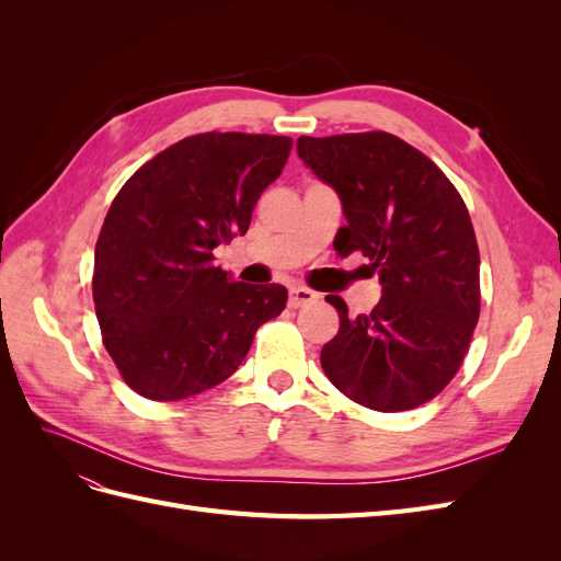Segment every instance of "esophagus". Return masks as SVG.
Returning a JSON list of instances; mask_svg holds the SVG:
<instances>
[{"instance_id":"esophagus-1","label":"esophagus","mask_w":561,"mask_h":561,"mask_svg":"<svg viewBox=\"0 0 561 561\" xmlns=\"http://www.w3.org/2000/svg\"><path fill=\"white\" fill-rule=\"evenodd\" d=\"M318 301V293L309 290V287H290V307H309V304Z\"/></svg>"}]
</instances>
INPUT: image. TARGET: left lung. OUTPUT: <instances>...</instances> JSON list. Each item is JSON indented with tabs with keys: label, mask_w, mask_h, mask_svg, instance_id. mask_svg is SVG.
<instances>
[{
	"label": "left lung",
	"mask_w": 561,
	"mask_h": 561,
	"mask_svg": "<svg viewBox=\"0 0 561 561\" xmlns=\"http://www.w3.org/2000/svg\"><path fill=\"white\" fill-rule=\"evenodd\" d=\"M297 154L342 198L336 252L360 250L383 293L355 318L342 297H325L339 332L320 351L322 371L369 410H414L454 379L480 318V250L466 203L426 154L383 130L301 135Z\"/></svg>",
	"instance_id": "obj_1"
}]
</instances>
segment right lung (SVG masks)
Wrapping results in <instances>:
<instances>
[{
  "mask_svg": "<svg viewBox=\"0 0 561 561\" xmlns=\"http://www.w3.org/2000/svg\"><path fill=\"white\" fill-rule=\"evenodd\" d=\"M283 135L201 133L163 149L122 186L95 243L93 301L124 381L184 400L229 379L283 285H248L213 250L245 233L254 203L290 157Z\"/></svg>",
  "mask_w": 561,
  "mask_h": 561,
  "instance_id": "right-lung-1",
  "label": "right lung"
}]
</instances>
